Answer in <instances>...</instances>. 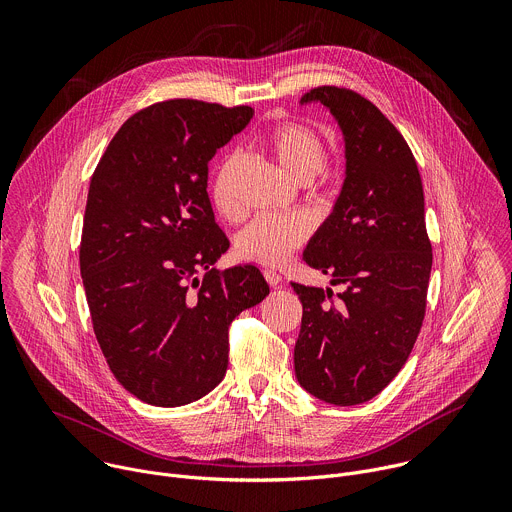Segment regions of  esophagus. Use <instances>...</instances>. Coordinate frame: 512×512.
I'll list each match as a JSON object with an SVG mask.
<instances>
[{"label": "esophagus", "mask_w": 512, "mask_h": 512, "mask_svg": "<svg viewBox=\"0 0 512 512\" xmlns=\"http://www.w3.org/2000/svg\"><path fill=\"white\" fill-rule=\"evenodd\" d=\"M263 275H265V279H267V283H269L271 287H277V285L281 283V275H279L275 269H265Z\"/></svg>", "instance_id": "1"}]
</instances>
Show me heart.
Here are the masks:
<instances>
[{"label": "heart", "instance_id": "1", "mask_svg": "<svg viewBox=\"0 0 512 512\" xmlns=\"http://www.w3.org/2000/svg\"><path fill=\"white\" fill-rule=\"evenodd\" d=\"M265 145L281 170L304 184L312 182L324 170L328 160L324 139L312 127L296 121L275 125L269 131ZM237 174L239 158L229 156L218 164L210 184L212 204L227 218H239L243 212L235 190ZM308 237L310 223L302 214H259L239 233L237 251L249 261L281 265L306 243Z\"/></svg>", "mask_w": 512, "mask_h": 512}]
</instances>
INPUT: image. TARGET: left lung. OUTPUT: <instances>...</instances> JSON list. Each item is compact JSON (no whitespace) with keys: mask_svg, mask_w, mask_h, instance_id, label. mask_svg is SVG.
<instances>
[{"mask_svg":"<svg viewBox=\"0 0 512 512\" xmlns=\"http://www.w3.org/2000/svg\"><path fill=\"white\" fill-rule=\"evenodd\" d=\"M300 103H322L338 121L346 176L304 251L342 291L332 300L330 287L291 283L304 308L294 367L314 397L358 405L397 377L423 324L431 273L423 184L407 141L369 99L318 87Z\"/></svg>","mask_w":512,"mask_h":512,"instance_id":"8db88e82","label":"left lung"}]
</instances>
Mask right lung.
<instances>
[{
	"label": "right lung",
	"instance_id": "obj_1",
	"mask_svg": "<svg viewBox=\"0 0 512 512\" xmlns=\"http://www.w3.org/2000/svg\"><path fill=\"white\" fill-rule=\"evenodd\" d=\"M253 113L194 99L145 107L91 178L79 259L93 330L115 379L143 403L210 393L227 373L231 322L269 294L255 265L212 267L229 239L214 223L208 162Z\"/></svg>",
	"mask_w": 512,
	"mask_h": 512
}]
</instances>
